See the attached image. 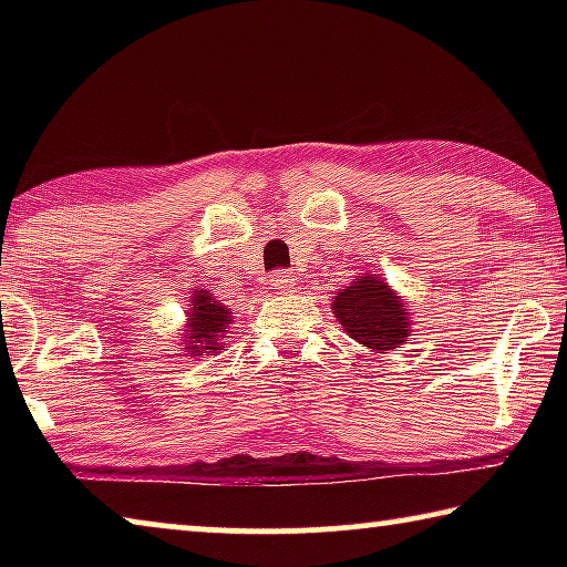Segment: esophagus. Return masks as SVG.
I'll return each instance as SVG.
<instances>
[{
	"label": "esophagus",
	"instance_id": "obj_1",
	"mask_svg": "<svg viewBox=\"0 0 567 567\" xmlns=\"http://www.w3.org/2000/svg\"><path fill=\"white\" fill-rule=\"evenodd\" d=\"M270 285L275 292H295V285H297V277L292 272H285V270H277L270 275Z\"/></svg>",
	"mask_w": 567,
	"mask_h": 567
}]
</instances>
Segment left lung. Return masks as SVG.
I'll list each match as a JSON object with an SVG mask.
<instances>
[{
	"mask_svg": "<svg viewBox=\"0 0 567 567\" xmlns=\"http://www.w3.org/2000/svg\"><path fill=\"white\" fill-rule=\"evenodd\" d=\"M332 312L342 330L370 352H392L410 340L408 302L380 275L360 272L358 280L332 297Z\"/></svg>",
	"mask_w": 567,
	"mask_h": 567,
	"instance_id": "8db88e82",
	"label": "left lung"
}]
</instances>
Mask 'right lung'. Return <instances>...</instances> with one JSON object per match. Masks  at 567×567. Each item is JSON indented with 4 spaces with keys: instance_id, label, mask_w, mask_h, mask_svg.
I'll use <instances>...</instances> for the list:
<instances>
[{
    "instance_id": "add662e5",
    "label": "right lung",
    "mask_w": 567,
    "mask_h": 567,
    "mask_svg": "<svg viewBox=\"0 0 567 567\" xmlns=\"http://www.w3.org/2000/svg\"><path fill=\"white\" fill-rule=\"evenodd\" d=\"M235 322L233 307L209 290H192L189 305L185 310V324H182V352L187 358H199V354H217L225 350V340L229 338V328Z\"/></svg>"
}]
</instances>
